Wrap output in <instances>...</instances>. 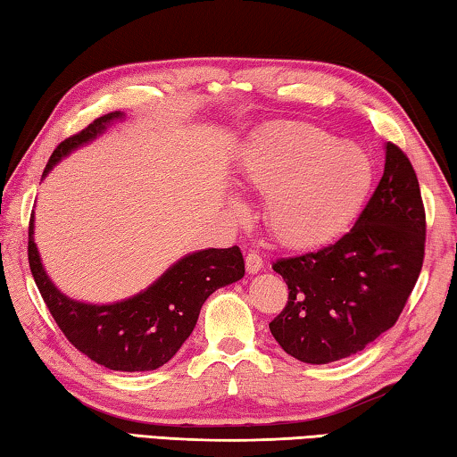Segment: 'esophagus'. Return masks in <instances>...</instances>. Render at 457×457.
Returning a JSON list of instances; mask_svg holds the SVG:
<instances>
[{"instance_id":"1","label":"esophagus","mask_w":457,"mask_h":457,"mask_svg":"<svg viewBox=\"0 0 457 457\" xmlns=\"http://www.w3.org/2000/svg\"><path fill=\"white\" fill-rule=\"evenodd\" d=\"M262 266H264V262H262V256L258 252H250L245 256V270L250 274H258L260 270H262Z\"/></svg>"}]
</instances>
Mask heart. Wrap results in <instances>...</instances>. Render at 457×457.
Wrapping results in <instances>:
<instances>
[{
    "mask_svg": "<svg viewBox=\"0 0 457 457\" xmlns=\"http://www.w3.org/2000/svg\"><path fill=\"white\" fill-rule=\"evenodd\" d=\"M242 177L268 195V223L278 239L311 245L345 226L370 181V163L357 145L335 143L304 122L262 135L242 161Z\"/></svg>",
    "mask_w": 457,
    "mask_h": 457,
    "instance_id": "1",
    "label": "heart"
}]
</instances>
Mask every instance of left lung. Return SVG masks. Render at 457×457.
Masks as SVG:
<instances>
[{
	"instance_id": "obj_1",
	"label": "left lung",
	"mask_w": 457,
	"mask_h": 457,
	"mask_svg": "<svg viewBox=\"0 0 457 457\" xmlns=\"http://www.w3.org/2000/svg\"><path fill=\"white\" fill-rule=\"evenodd\" d=\"M425 256V207L415 169L386 143L385 171L354 226L314 252L276 260L288 303L270 322L290 357L327 365L351 357L403 312Z\"/></svg>"
}]
</instances>
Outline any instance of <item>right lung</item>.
<instances>
[{"instance_id":"add662e5","label":"right lung","mask_w":457,"mask_h":457,"mask_svg":"<svg viewBox=\"0 0 457 457\" xmlns=\"http://www.w3.org/2000/svg\"><path fill=\"white\" fill-rule=\"evenodd\" d=\"M114 111L90 122L54 149L44 175L76 146L92 141L108 122L120 119ZM28 260L34 282L52 319L64 337L98 365L112 370H153L173 359L193 328L201 306L221 286L244 278V256L237 245L210 247L177 262L157 282L117 304H84L64 296L46 276L34 244V213L28 229Z\"/></svg>"}]
</instances>
